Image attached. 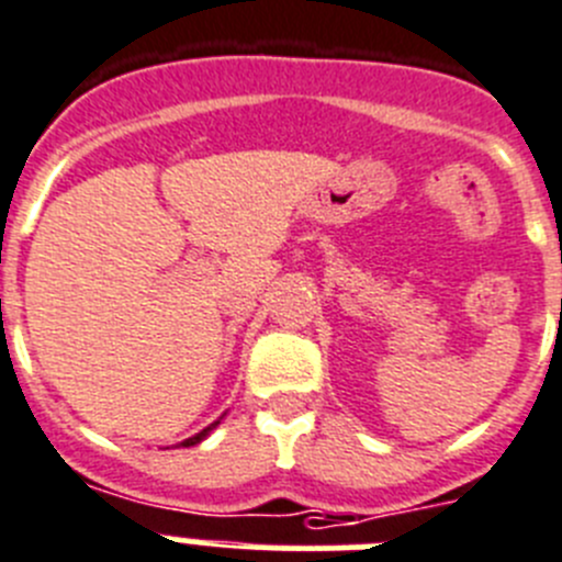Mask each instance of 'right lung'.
Here are the masks:
<instances>
[{"mask_svg":"<svg viewBox=\"0 0 562 562\" xmlns=\"http://www.w3.org/2000/svg\"><path fill=\"white\" fill-rule=\"evenodd\" d=\"M215 426H218V423H212V426H206V428H204V431H201V434H195V437L184 439V442H181V445H184V448H190V445H199V442H201V439H204V437H206V434H210V431H212V428H215Z\"/></svg>","mask_w":562,"mask_h":562,"instance_id":"add662e5","label":"right lung"}]
</instances>
